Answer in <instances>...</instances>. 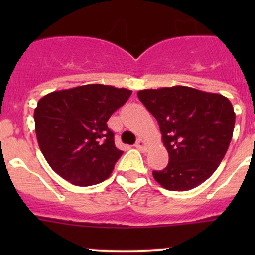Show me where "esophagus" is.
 <instances>
[{
	"label": "esophagus",
	"mask_w": 255,
	"mask_h": 255,
	"mask_svg": "<svg viewBox=\"0 0 255 255\" xmlns=\"http://www.w3.org/2000/svg\"><path fill=\"white\" fill-rule=\"evenodd\" d=\"M146 146L148 145H146L145 140H143V139H138L137 143H135V148H138L139 150H142V151L146 150Z\"/></svg>",
	"instance_id": "1"
}]
</instances>
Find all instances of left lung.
<instances>
[{
    "mask_svg": "<svg viewBox=\"0 0 255 255\" xmlns=\"http://www.w3.org/2000/svg\"><path fill=\"white\" fill-rule=\"evenodd\" d=\"M156 118L169 164L153 176L164 189L187 191L212 175L233 135L236 113L227 97L187 86L138 91Z\"/></svg>",
    "mask_w": 255,
    "mask_h": 255,
    "instance_id": "1",
    "label": "left lung"
}]
</instances>
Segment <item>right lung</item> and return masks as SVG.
I'll list each match as a JSON object with an SVG mask.
<instances>
[{"mask_svg":"<svg viewBox=\"0 0 255 255\" xmlns=\"http://www.w3.org/2000/svg\"><path fill=\"white\" fill-rule=\"evenodd\" d=\"M132 91L102 84L45 95L34 110L38 144L50 168L66 181L91 186L111 175L122 150L107 121Z\"/></svg>","mask_w":255,"mask_h":255,"instance_id":"right-lung-1","label":"right lung"}]
</instances>
